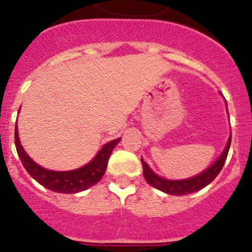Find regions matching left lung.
<instances>
[{"mask_svg":"<svg viewBox=\"0 0 252 252\" xmlns=\"http://www.w3.org/2000/svg\"><path fill=\"white\" fill-rule=\"evenodd\" d=\"M227 112H228V110H227ZM230 145L231 133L228 140H227V144L226 146H224L223 151H222L221 155L216 159V161L213 162L212 165L208 166L206 170L201 171L199 174L193 175V177L190 178H186V179H166V178L160 177L159 174H157V173L149 166L148 162L141 158L142 169H144V177H145V180L151 187L159 189V190L166 193V194L186 195L190 194V193L198 192V190H201L204 187L208 186L209 183H212L213 180H215V178L220 174V171L222 170L224 161H226L227 154H228V150H230Z\"/></svg>","mask_w":252,"mask_h":252,"instance_id":"1","label":"left lung"}]
</instances>
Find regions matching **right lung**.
<instances>
[{
	"label": "right lung",
	"mask_w": 252,
	"mask_h": 252,
	"mask_svg": "<svg viewBox=\"0 0 252 252\" xmlns=\"http://www.w3.org/2000/svg\"><path fill=\"white\" fill-rule=\"evenodd\" d=\"M120 140L121 137L104 144L101 150L95 154V157L90 162H87L86 165L73 169V170L57 171L43 168L29 157L20 141L17 124L15 126V145H16L20 160L26 171L43 187L50 189L53 192L64 193V194H75V193L83 192L98 183L106 173L107 162Z\"/></svg>",
	"instance_id": "obj_1"
}]
</instances>
